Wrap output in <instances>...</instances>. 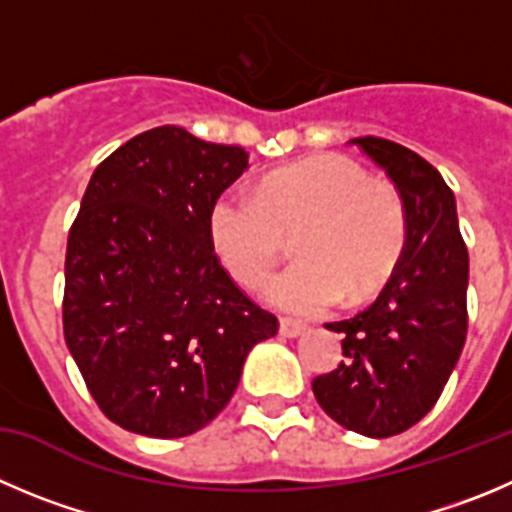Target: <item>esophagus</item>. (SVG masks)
Returning <instances> with one entry per match:
<instances>
[{
	"instance_id": "obj_1",
	"label": "esophagus",
	"mask_w": 512,
	"mask_h": 512,
	"mask_svg": "<svg viewBox=\"0 0 512 512\" xmlns=\"http://www.w3.org/2000/svg\"><path fill=\"white\" fill-rule=\"evenodd\" d=\"M305 331H308V326H305V323L288 321V318H283V321H280V336H285V338H298V336H303Z\"/></svg>"
}]
</instances>
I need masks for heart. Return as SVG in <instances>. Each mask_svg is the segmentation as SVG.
<instances>
[{"mask_svg":"<svg viewBox=\"0 0 512 512\" xmlns=\"http://www.w3.org/2000/svg\"><path fill=\"white\" fill-rule=\"evenodd\" d=\"M209 240L240 285H257L298 232L300 260L262 285V298L290 315H321L371 298L407 245V209L391 184L356 159L321 154L283 166L255 191L229 186L209 207Z\"/></svg>","mask_w":512,"mask_h":512,"instance_id":"b5f03b06","label":"heart"}]
</instances>
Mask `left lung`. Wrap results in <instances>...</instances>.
Returning <instances> with one entry per match:
<instances>
[{
	"label": "left lung",
	"instance_id": "1",
	"mask_svg": "<svg viewBox=\"0 0 512 512\" xmlns=\"http://www.w3.org/2000/svg\"><path fill=\"white\" fill-rule=\"evenodd\" d=\"M386 171L407 209V245L374 305L341 333L336 371L313 379L323 412L351 432L384 439L407 432L437 404L467 336L470 257L455 194L429 161L394 141L353 138Z\"/></svg>",
	"mask_w": 512,
	"mask_h": 512
}]
</instances>
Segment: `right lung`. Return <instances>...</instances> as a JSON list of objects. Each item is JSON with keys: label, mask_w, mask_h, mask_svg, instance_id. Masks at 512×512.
<instances>
[{"label": "right lung", "mask_w": 512, "mask_h": 512, "mask_svg": "<svg viewBox=\"0 0 512 512\" xmlns=\"http://www.w3.org/2000/svg\"><path fill=\"white\" fill-rule=\"evenodd\" d=\"M240 146L159 126L90 176L65 255V343L90 394L128 432L176 439L229 404L278 318L219 265L207 217L247 169Z\"/></svg>", "instance_id": "right-lung-1"}]
</instances>
